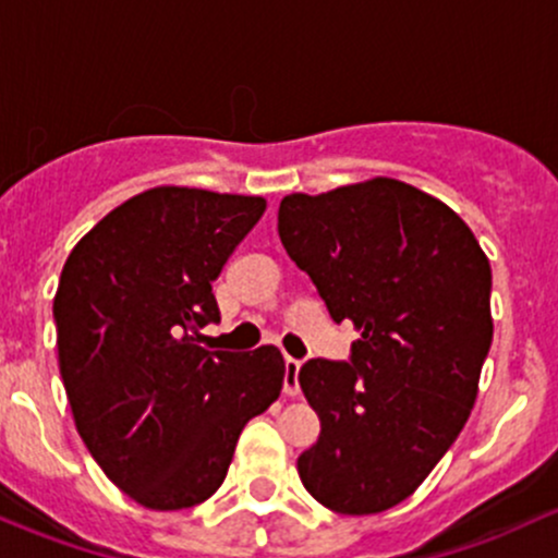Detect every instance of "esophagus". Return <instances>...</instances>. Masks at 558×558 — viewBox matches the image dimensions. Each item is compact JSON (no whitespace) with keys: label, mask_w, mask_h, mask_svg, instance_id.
Returning <instances> with one entry per match:
<instances>
[{"label":"esophagus","mask_w":558,"mask_h":558,"mask_svg":"<svg viewBox=\"0 0 558 558\" xmlns=\"http://www.w3.org/2000/svg\"><path fill=\"white\" fill-rule=\"evenodd\" d=\"M298 373H301V360L284 357V392L290 398H295L301 392V381H298Z\"/></svg>","instance_id":"34e87169"}]
</instances>
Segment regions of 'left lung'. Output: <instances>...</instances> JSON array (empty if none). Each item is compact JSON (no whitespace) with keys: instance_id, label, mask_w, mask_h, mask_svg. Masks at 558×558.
I'll list each match as a JSON object with an SVG mask.
<instances>
[{"instance_id":"1","label":"left lung","mask_w":558,"mask_h":558,"mask_svg":"<svg viewBox=\"0 0 558 558\" xmlns=\"http://www.w3.org/2000/svg\"><path fill=\"white\" fill-rule=\"evenodd\" d=\"M279 239L332 322L360 330L349 360L298 373L322 422L298 473L336 513H381L468 422L492 347L489 260L444 201L387 177L287 195Z\"/></svg>"}]
</instances>
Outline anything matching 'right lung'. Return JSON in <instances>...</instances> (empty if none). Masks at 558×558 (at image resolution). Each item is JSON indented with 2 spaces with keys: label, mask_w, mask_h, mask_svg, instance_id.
Wrapping results in <instances>:
<instances>
[{
  "label": "right lung",
  "mask_w": 558,
  "mask_h": 558,
  "mask_svg": "<svg viewBox=\"0 0 558 558\" xmlns=\"http://www.w3.org/2000/svg\"><path fill=\"white\" fill-rule=\"evenodd\" d=\"M266 201L153 187L80 239L53 301L59 367L74 424L107 478L153 510L220 489L252 416L279 398L277 347L209 352L220 322L211 281Z\"/></svg>",
  "instance_id": "right-lung-1"
}]
</instances>
